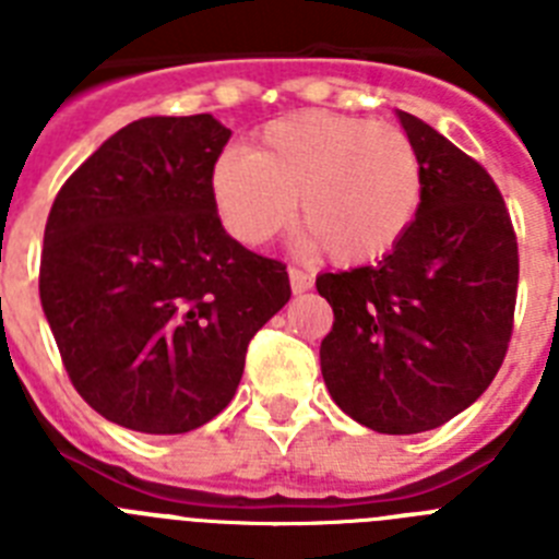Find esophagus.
Returning <instances> with one entry per match:
<instances>
[{
    "label": "esophagus",
    "instance_id": "esophagus-1",
    "mask_svg": "<svg viewBox=\"0 0 559 559\" xmlns=\"http://www.w3.org/2000/svg\"><path fill=\"white\" fill-rule=\"evenodd\" d=\"M288 276H290V290H294V294H305V290L313 285V276L302 269H288Z\"/></svg>",
    "mask_w": 559,
    "mask_h": 559
}]
</instances>
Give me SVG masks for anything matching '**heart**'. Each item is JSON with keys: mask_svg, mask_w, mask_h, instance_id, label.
Here are the masks:
<instances>
[{"mask_svg": "<svg viewBox=\"0 0 559 559\" xmlns=\"http://www.w3.org/2000/svg\"><path fill=\"white\" fill-rule=\"evenodd\" d=\"M210 199L246 246L288 229L299 199V246L324 249L335 265H364L392 251L417 218L423 162L403 128L299 111L269 122L251 153H221Z\"/></svg>", "mask_w": 559, "mask_h": 559, "instance_id": "heart-1", "label": "heart"}]
</instances>
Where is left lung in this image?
Returning <instances> with one entry per match:
<instances>
[{"instance_id": "8db88e82", "label": "left lung", "mask_w": 559, "mask_h": 559, "mask_svg": "<svg viewBox=\"0 0 559 559\" xmlns=\"http://www.w3.org/2000/svg\"><path fill=\"white\" fill-rule=\"evenodd\" d=\"M423 162V201L383 260L316 276L333 308L319 358L330 397L378 433L445 426L490 386L512 335L518 240L490 173L397 111Z\"/></svg>"}]
</instances>
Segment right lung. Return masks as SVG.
<instances>
[{
	"label": "right lung",
	"mask_w": 559,
	"mask_h": 559,
	"mask_svg": "<svg viewBox=\"0 0 559 559\" xmlns=\"http://www.w3.org/2000/svg\"><path fill=\"white\" fill-rule=\"evenodd\" d=\"M229 136L212 114L142 117L49 210L44 316L78 394L131 431L187 433L218 417L249 341L290 299L285 265L231 240L212 206Z\"/></svg>",
	"instance_id": "right-lung-1"
}]
</instances>
